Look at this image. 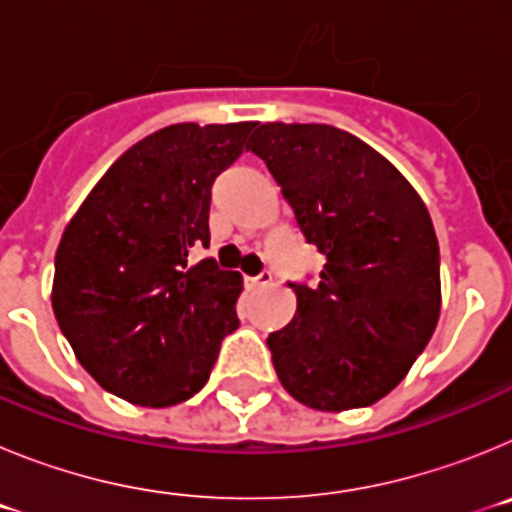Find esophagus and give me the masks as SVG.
<instances>
[{
    "label": "esophagus",
    "mask_w": 512,
    "mask_h": 512,
    "mask_svg": "<svg viewBox=\"0 0 512 512\" xmlns=\"http://www.w3.org/2000/svg\"><path fill=\"white\" fill-rule=\"evenodd\" d=\"M248 282H251L253 287H269V284L274 282V277H271V271H261L259 277L248 279Z\"/></svg>",
    "instance_id": "obj_1"
}]
</instances>
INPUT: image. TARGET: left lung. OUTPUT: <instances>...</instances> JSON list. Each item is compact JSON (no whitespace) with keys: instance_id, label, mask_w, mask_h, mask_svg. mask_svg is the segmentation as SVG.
I'll return each instance as SVG.
<instances>
[{"instance_id":"obj_1","label":"left lung","mask_w":512,"mask_h":512,"mask_svg":"<svg viewBox=\"0 0 512 512\" xmlns=\"http://www.w3.org/2000/svg\"><path fill=\"white\" fill-rule=\"evenodd\" d=\"M246 151L295 210L325 256L292 323L266 338L284 390L312 410L366 408L405 379L441 312L431 215L395 166L333 125L264 122Z\"/></svg>"}]
</instances>
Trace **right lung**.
<instances>
[{"mask_svg":"<svg viewBox=\"0 0 512 512\" xmlns=\"http://www.w3.org/2000/svg\"><path fill=\"white\" fill-rule=\"evenodd\" d=\"M256 122H179L122 153L66 225L53 312L79 364L112 395L169 408L200 392L220 343L238 328V271L210 246L212 182Z\"/></svg>","mask_w":512,"mask_h":512,"instance_id":"obj_1","label":"right lung"}]
</instances>
